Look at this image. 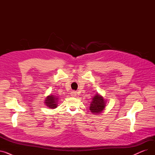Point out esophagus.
<instances>
[{
	"label": "esophagus",
	"instance_id": "obj_1",
	"mask_svg": "<svg viewBox=\"0 0 155 155\" xmlns=\"http://www.w3.org/2000/svg\"><path fill=\"white\" fill-rule=\"evenodd\" d=\"M71 96L72 97H75L76 96H77V93L75 92H71Z\"/></svg>",
	"mask_w": 155,
	"mask_h": 155
}]
</instances>
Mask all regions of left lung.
I'll return each instance as SVG.
<instances>
[{
  "mask_svg": "<svg viewBox=\"0 0 155 155\" xmlns=\"http://www.w3.org/2000/svg\"><path fill=\"white\" fill-rule=\"evenodd\" d=\"M106 100L99 94L97 93L92 99L90 104V110L94 115H99L106 107Z\"/></svg>",
  "mask_w": 155,
  "mask_h": 155,
  "instance_id": "1",
  "label": "left lung"
}]
</instances>
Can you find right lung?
Segmentation results:
<instances>
[{
  "label": "right lung",
  "mask_w": 155,
  "mask_h": 155,
  "mask_svg": "<svg viewBox=\"0 0 155 155\" xmlns=\"http://www.w3.org/2000/svg\"><path fill=\"white\" fill-rule=\"evenodd\" d=\"M58 97L54 95H48L45 100V104L46 106L51 109H56L58 106Z\"/></svg>",
  "instance_id": "1"
}]
</instances>
